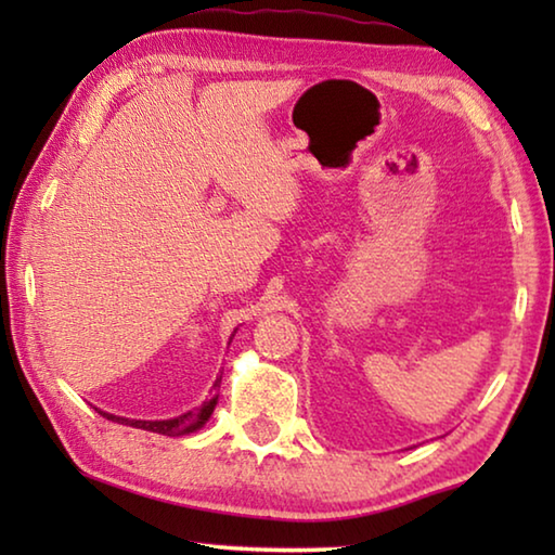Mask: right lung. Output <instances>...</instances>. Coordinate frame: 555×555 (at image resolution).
Returning <instances> with one entry per match:
<instances>
[{
	"label": "right lung",
	"mask_w": 555,
	"mask_h": 555,
	"mask_svg": "<svg viewBox=\"0 0 555 555\" xmlns=\"http://www.w3.org/2000/svg\"><path fill=\"white\" fill-rule=\"evenodd\" d=\"M234 333H237V331H234ZM220 379L212 384V389L220 387ZM215 403H218V393H215L212 399L203 401V406L198 411H188V413H183V416L166 418V421H137V418L112 416V413H105V411H100V413L105 418H109V421H117V424H125V426H131V428H142V430H152V434L188 436V434H193V430H198V428H203L205 424H208V418L212 416V411H215Z\"/></svg>",
	"instance_id": "1"
}]
</instances>
